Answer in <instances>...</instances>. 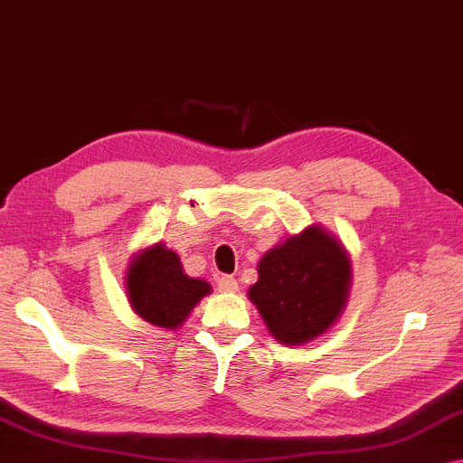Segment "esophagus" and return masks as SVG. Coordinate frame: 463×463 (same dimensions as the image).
<instances>
[{
	"instance_id": "esophagus-1",
	"label": "esophagus",
	"mask_w": 463,
	"mask_h": 463,
	"mask_svg": "<svg viewBox=\"0 0 463 463\" xmlns=\"http://www.w3.org/2000/svg\"><path fill=\"white\" fill-rule=\"evenodd\" d=\"M219 291H223V294H236L238 291V281L233 279L230 275H223L222 279H219Z\"/></svg>"
}]
</instances>
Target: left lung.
<instances>
[{"mask_svg": "<svg viewBox=\"0 0 463 463\" xmlns=\"http://www.w3.org/2000/svg\"><path fill=\"white\" fill-rule=\"evenodd\" d=\"M350 288L352 260L345 246L312 223L262 254L259 281L248 298L279 344L304 345L337 323Z\"/></svg>", "mask_w": 463, "mask_h": 463, "instance_id": "left-lung-1", "label": "left lung"}]
</instances>
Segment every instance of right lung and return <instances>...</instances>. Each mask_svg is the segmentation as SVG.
Returning a JSON list of instances; mask_svg holds the SVG:
<instances>
[{
	"instance_id": "obj_1",
	"label": "right lung",
	"mask_w": 463,
	"mask_h": 463,
	"mask_svg": "<svg viewBox=\"0 0 463 463\" xmlns=\"http://www.w3.org/2000/svg\"><path fill=\"white\" fill-rule=\"evenodd\" d=\"M124 279L132 310L167 331L180 329L194 306L211 294V283L184 273L180 256L163 241L134 252Z\"/></svg>"
}]
</instances>
